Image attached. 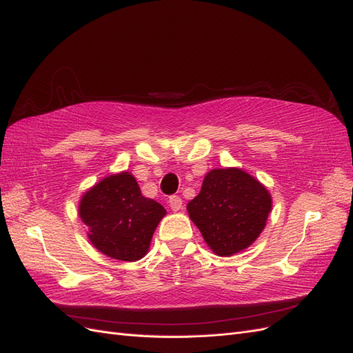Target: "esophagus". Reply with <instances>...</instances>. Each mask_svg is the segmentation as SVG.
<instances>
[{
    "mask_svg": "<svg viewBox=\"0 0 353 353\" xmlns=\"http://www.w3.org/2000/svg\"><path fill=\"white\" fill-rule=\"evenodd\" d=\"M168 203H170V207H171V210H173V211H179V210H182V204H183V201H182V198H180V196H177V195L170 196Z\"/></svg>",
    "mask_w": 353,
    "mask_h": 353,
    "instance_id": "1",
    "label": "esophagus"
}]
</instances>
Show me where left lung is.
<instances>
[{
	"label": "left lung",
	"instance_id": "8db88e82",
	"mask_svg": "<svg viewBox=\"0 0 353 353\" xmlns=\"http://www.w3.org/2000/svg\"><path fill=\"white\" fill-rule=\"evenodd\" d=\"M190 220L217 256L250 247L266 226L272 210L269 190L241 168H216L204 177L188 204Z\"/></svg>",
	"mask_w": 353,
	"mask_h": 353
}]
</instances>
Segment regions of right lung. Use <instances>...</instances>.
I'll return each mask as SVG.
<instances>
[{
  "label": "right lung",
  "mask_w": 353,
  "mask_h": 353,
  "mask_svg": "<svg viewBox=\"0 0 353 353\" xmlns=\"http://www.w3.org/2000/svg\"><path fill=\"white\" fill-rule=\"evenodd\" d=\"M79 217L88 239L100 253L123 261L142 259L167 211L146 198L128 171L110 174L88 189L79 201Z\"/></svg>",
  "instance_id": "obj_1"
}]
</instances>
